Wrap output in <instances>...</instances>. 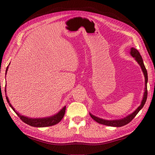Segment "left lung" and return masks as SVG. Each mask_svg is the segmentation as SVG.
<instances>
[{
    "instance_id": "8db88e82",
    "label": "left lung",
    "mask_w": 155,
    "mask_h": 155,
    "mask_svg": "<svg viewBox=\"0 0 155 155\" xmlns=\"http://www.w3.org/2000/svg\"><path fill=\"white\" fill-rule=\"evenodd\" d=\"M130 54L133 57L135 58V60L137 61L138 63H139V65L140 66V67H141V68H142V71H143L144 75V78H145V90H144V95H143L142 102H141V104H140V106L138 107L132 114L128 115L127 117L122 118V119L111 120H104V119H102V118L95 117V116H94V115H93V114L90 113L91 117L93 118V119L96 122H97V123H98L99 124L107 125V126H110V127H123V126H124V125H126L128 123H129L132 120L134 117H135L136 115L140 111L141 108H142L144 107V104H145V103H146V101H147V94H148V93H147L148 75H147V69L145 68V66H144V64L142 57H141V55L140 54L139 52L138 51L136 48H134L133 47L131 48Z\"/></svg>"
}]
</instances>
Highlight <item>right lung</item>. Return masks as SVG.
I'll return each instance as SVG.
<instances>
[{
	"mask_svg": "<svg viewBox=\"0 0 155 155\" xmlns=\"http://www.w3.org/2000/svg\"><path fill=\"white\" fill-rule=\"evenodd\" d=\"M8 66L7 67L6 69V74L7 72L8 71ZM5 92H6V85H5ZM6 101L8 103L10 107L12 108V109L15 111V113L18 115L19 117V118L21 119L26 124H27L30 126L32 127H50V126H52V125H54L60 122L62 118H63L64 113H65V110H66V107L64 106L62 109L58 112L57 114H54V116L52 117H45V118H29V117H27L25 116H23V115L20 114L18 113H17L15 110V109L12 105L10 103V101L8 100V97L6 96Z\"/></svg>",
	"mask_w": 155,
	"mask_h": 155,
	"instance_id": "add662e5",
	"label": "right lung"
}]
</instances>
